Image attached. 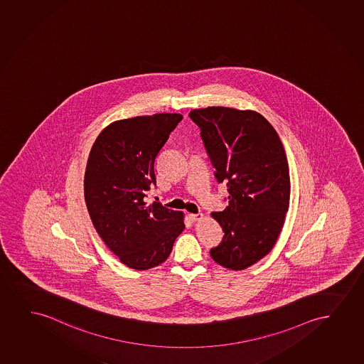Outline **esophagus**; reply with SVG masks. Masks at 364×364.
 Listing matches in <instances>:
<instances>
[{"mask_svg": "<svg viewBox=\"0 0 364 364\" xmlns=\"http://www.w3.org/2000/svg\"><path fill=\"white\" fill-rule=\"evenodd\" d=\"M203 218V213H190L189 215V218L193 222L200 221Z\"/></svg>", "mask_w": 364, "mask_h": 364, "instance_id": "34e87169", "label": "esophagus"}]
</instances>
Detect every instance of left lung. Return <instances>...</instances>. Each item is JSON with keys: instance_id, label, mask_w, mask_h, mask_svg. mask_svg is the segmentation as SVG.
Instances as JSON below:
<instances>
[{"instance_id": "1", "label": "left lung", "mask_w": 364, "mask_h": 364, "mask_svg": "<svg viewBox=\"0 0 364 364\" xmlns=\"http://www.w3.org/2000/svg\"><path fill=\"white\" fill-rule=\"evenodd\" d=\"M190 118L201 131L216 179L228 191V206L211 213L225 236L210 255L225 268L246 269L272 250L288 213L290 175L283 144L255 111L208 107L191 111Z\"/></svg>"}]
</instances>
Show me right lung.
Listing matches in <instances>:
<instances>
[{"instance_id": "obj_1", "label": "right lung", "mask_w": 364, "mask_h": 364, "mask_svg": "<svg viewBox=\"0 0 364 364\" xmlns=\"http://www.w3.org/2000/svg\"><path fill=\"white\" fill-rule=\"evenodd\" d=\"M181 119L179 114H156L116 121L100 133L89 154L84 194L91 221L132 269L166 262L184 231L183 213L146 203V191L156 184L154 161Z\"/></svg>"}]
</instances>
